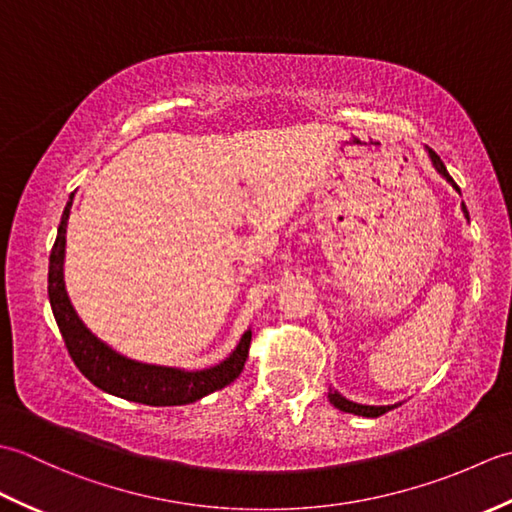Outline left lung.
Here are the masks:
<instances>
[{
  "label": "left lung",
  "instance_id": "8db88e82",
  "mask_svg": "<svg viewBox=\"0 0 512 512\" xmlns=\"http://www.w3.org/2000/svg\"><path fill=\"white\" fill-rule=\"evenodd\" d=\"M429 156H431V162H433V167L438 169V173L440 176H444L447 178V182H451L455 189H458V184L453 182V178L449 176V171H447V167H444V162L440 160V156L436 154V151H431L429 149ZM460 191V189H458ZM462 209H464V215H466V220H469V211H466V206H464V202H462ZM330 402L332 405L336 407V409H341V411H347V413H356V416H365V418H378V416H383V413H387V411H391L394 409L396 405H387V407H369V405H356V402H352V400H347V398H343L341 394H336V391H330Z\"/></svg>",
  "mask_w": 512,
  "mask_h": 512
}]
</instances>
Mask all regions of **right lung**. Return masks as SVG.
<instances>
[{
    "label": "right lung",
    "mask_w": 512,
    "mask_h": 512,
    "mask_svg": "<svg viewBox=\"0 0 512 512\" xmlns=\"http://www.w3.org/2000/svg\"><path fill=\"white\" fill-rule=\"evenodd\" d=\"M72 198L61 215L59 233L54 239L50 253V270H48V295L52 314L57 319L61 336L68 347L74 365L81 369V374L92 383L114 394L118 398L143 402V405L169 407V405H189L204 398L211 391L231 385L242 374L250 350V332H246L239 341L237 350L226 358L224 363L200 372H184V369L158 367L136 363L132 358H125L110 350L96 336L85 328L81 319L76 317L72 303L68 299L63 284V253H65V224L70 217Z\"/></svg>",
    "instance_id": "right-lung-1"
}]
</instances>
